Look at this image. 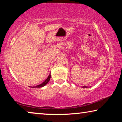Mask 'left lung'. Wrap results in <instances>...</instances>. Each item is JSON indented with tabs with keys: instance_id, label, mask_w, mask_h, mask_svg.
I'll use <instances>...</instances> for the list:
<instances>
[{
	"instance_id": "1",
	"label": "left lung",
	"mask_w": 122,
	"mask_h": 122,
	"mask_svg": "<svg viewBox=\"0 0 122 122\" xmlns=\"http://www.w3.org/2000/svg\"><path fill=\"white\" fill-rule=\"evenodd\" d=\"M83 88H87V87H88V86H83Z\"/></svg>"
}]
</instances>
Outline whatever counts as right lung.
Listing matches in <instances>:
<instances>
[{"label":"right lung","mask_w":122,"mask_h":122,"mask_svg":"<svg viewBox=\"0 0 122 122\" xmlns=\"http://www.w3.org/2000/svg\"><path fill=\"white\" fill-rule=\"evenodd\" d=\"M51 74H49V76H48V78H46V79L45 80V81H43L42 83H41V84L38 85V86H30V88H41V87H43V86H46V85L47 84L48 82H49V81H50V79H51Z\"/></svg>","instance_id":"add662e5"}]
</instances>
